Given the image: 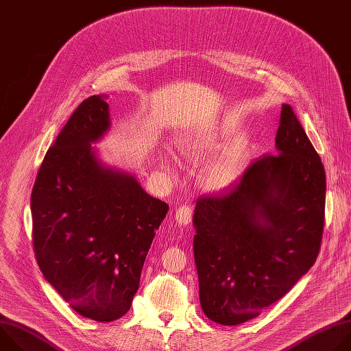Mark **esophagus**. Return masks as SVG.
<instances>
[{
	"instance_id": "esophagus-1",
	"label": "esophagus",
	"mask_w": 351,
	"mask_h": 351,
	"mask_svg": "<svg viewBox=\"0 0 351 351\" xmlns=\"http://www.w3.org/2000/svg\"><path fill=\"white\" fill-rule=\"evenodd\" d=\"M175 219H176V222L179 225H183V226L189 225L191 222V219H193V210H191V207L186 206V204L180 206L176 210V213H175Z\"/></svg>"
}]
</instances>
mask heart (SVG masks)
<instances>
[{"mask_svg":"<svg viewBox=\"0 0 351 351\" xmlns=\"http://www.w3.org/2000/svg\"><path fill=\"white\" fill-rule=\"evenodd\" d=\"M178 149L187 161H198L218 145V133L211 129L198 130L178 138ZM169 162V161H167ZM237 154L228 152L210 162L202 172V184L210 191L226 189L237 171ZM169 168V167H168Z\"/></svg>","mask_w":351,"mask_h":351,"instance_id":"heart-1","label":"heart"}]
</instances>
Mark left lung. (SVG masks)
<instances>
[{
	"label": "left lung",
	"instance_id": "8db88e82",
	"mask_svg": "<svg viewBox=\"0 0 351 351\" xmlns=\"http://www.w3.org/2000/svg\"><path fill=\"white\" fill-rule=\"evenodd\" d=\"M276 156L250 164L230 191L197 198L193 250L204 314L221 325L253 319L314 265L325 222L319 156L283 104Z\"/></svg>",
	"mask_w": 351,
	"mask_h": 351
}]
</instances>
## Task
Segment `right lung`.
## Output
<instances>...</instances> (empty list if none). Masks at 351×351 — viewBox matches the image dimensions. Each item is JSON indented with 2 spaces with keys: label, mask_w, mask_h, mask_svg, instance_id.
Wrapping results in <instances>:
<instances>
[{
  "label": "right lung",
  "mask_w": 351,
  "mask_h": 351,
  "mask_svg": "<svg viewBox=\"0 0 351 351\" xmlns=\"http://www.w3.org/2000/svg\"><path fill=\"white\" fill-rule=\"evenodd\" d=\"M110 128L106 97L84 99L47 152L30 198L40 271L77 314L98 322L129 311L169 210L133 175L99 161L91 143Z\"/></svg>",
  "instance_id": "1"
}]
</instances>
